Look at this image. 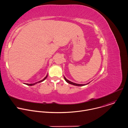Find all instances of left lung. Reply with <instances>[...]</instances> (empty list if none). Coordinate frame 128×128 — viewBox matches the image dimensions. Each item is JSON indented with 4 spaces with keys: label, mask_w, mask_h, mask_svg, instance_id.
Segmentation results:
<instances>
[{
    "label": "left lung",
    "mask_w": 128,
    "mask_h": 128,
    "mask_svg": "<svg viewBox=\"0 0 128 128\" xmlns=\"http://www.w3.org/2000/svg\"><path fill=\"white\" fill-rule=\"evenodd\" d=\"M64 79H65V80L68 83H69V84H72V85H75V86H84V85H87V84H89V83H87V84H76V83H73V82H71V81H69L68 80H67L64 76Z\"/></svg>",
    "instance_id": "8db88e82"
}]
</instances>
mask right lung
<instances>
[{"label": "right lung", "mask_w": 128, "mask_h": 128, "mask_svg": "<svg viewBox=\"0 0 128 128\" xmlns=\"http://www.w3.org/2000/svg\"><path fill=\"white\" fill-rule=\"evenodd\" d=\"M47 77V76L43 79V80H41V81H39V82H36V83H33V84H25L26 85H28V86H32V85H35V84H37V83H40V82H42V81H43L44 80H45L46 79V78Z\"/></svg>", "instance_id": "add662e5"}]
</instances>
